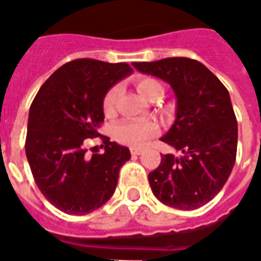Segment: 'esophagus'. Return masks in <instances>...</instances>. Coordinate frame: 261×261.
<instances>
[{
  "mask_svg": "<svg viewBox=\"0 0 261 261\" xmlns=\"http://www.w3.org/2000/svg\"><path fill=\"white\" fill-rule=\"evenodd\" d=\"M130 151L133 156H139V154H141V153H143V150H141V148H137V147H133Z\"/></svg>",
  "mask_w": 261,
  "mask_h": 261,
  "instance_id": "obj_1",
  "label": "esophagus"
}]
</instances>
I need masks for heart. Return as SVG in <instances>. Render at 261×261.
<instances>
[{
	"label": "heart",
	"mask_w": 261,
	"mask_h": 261,
	"mask_svg": "<svg viewBox=\"0 0 261 261\" xmlns=\"http://www.w3.org/2000/svg\"><path fill=\"white\" fill-rule=\"evenodd\" d=\"M136 88L139 94L144 99H150L158 91H163L162 85L153 77H141L136 81ZM118 88H111L102 99V110L107 115L114 113V103L117 98ZM159 125L154 121H121L114 128V139L118 143L131 146V147H141L147 143V140L158 134Z\"/></svg>",
	"instance_id": "1"
}]
</instances>
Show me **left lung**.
Masks as SVG:
<instances>
[{
  "label": "left lung",
  "instance_id": "8db88e82",
  "mask_svg": "<svg viewBox=\"0 0 261 261\" xmlns=\"http://www.w3.org/2000/svg\"><path fill=\"white\" fill-rule=\"evenodd\" d=\"M141 73L160 77L176 96V118L162 141L182 151L163 154L148 184L160 202L176 210L208 203L228 180L237 154V118L227 88L198 60L167 58L134 62Z\"/></svg>",
  "mask_w": 261,
  "mask_h": 261
}]
</instances>
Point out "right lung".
Wrapping results in <instances>:
<instances>
[{"label":"right lung","mask_w":261,"mask_h":261,"mask_svg":"<svg viewBox=\"0 0 261 261\" xmlns=\"http://www.w3.org/2000/svg\"><path fill=\"white\" fill-rule=\"evenodd\" d=\"M133 73L127 63L76 59L41 85L29 114L25 154L33 177L51 205L85 215L108 202L130 150L101 136V154H85L88 139L98 137L102 99Z\"/></svg>","instance_id":"obj_1"}]
</instances>
